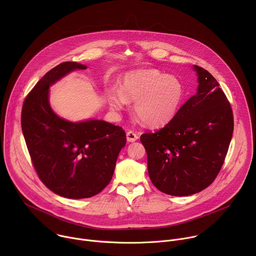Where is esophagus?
<instances>
[{
	"instance_id": "34e87169",
	"label": "esophagus",
	"mask_w": 256,
	"mask_h": 256,
	"mask_svg": "<svg viewBox=\"0 0 256 256\" xmlns=\"http://www.w3.org/2000/svg\"><path fill=\"white\" fill-rule=\"evenodd\" d=\"M138 138V136L136 134H134V132H126V140H128V142H136Z\"/></svg>"
}]
</instances>
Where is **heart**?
Instances as JSON below:
<instances>
[{
    "mask_svg": "<svg viewBox=\"0 0 256 256\" xmlns=\"http://www.w3.org/2000/svg\"><path fill=\"white\" fill-rule=\"evenodd\" d=\"M184 94V86L178 78L157 68H138L124 72L120 88H108L106 99L114 112L124 110L134 101L138 120L148 126L158 128L176 116Z\"/></svg>",
    "mask_w": 256,
    "mask_h": 256,
    "instance_id": "b5f03b06",
    "label": "heart"
}]
</instances>
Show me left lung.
I'll return each instance as SVG.
<instances>
[{
    "instance_id": "obj_1",
    "label": "left lung",
    "mask_w": 256,
    "mask_h": 256,
    "mask_svg": "<svg viewBox=\"0 0 256 256\" xmlns=\"http://www.w3.org/2000/svg\"><path fill=\"white\" fill-rule=\"evenodd\" d=\"M196 93L176 116L155 134L140 136L148 172L162 192L188 196L206 188L221 170L233 134V114L216 80L192 66Z\"/></svg>"
}]
</instances>
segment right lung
I'll use <instances>...</instances> for the list:
<instances>
[{
  "instance_id": "right-lung-1",
  "label": "right lung",
  "mask_w": 256,
  "mask_h": 256,
  "mask_svg": "<svg viewBox=\"0 0 256 256\" xmlns=\"http://www.w3.org/2000/svg\"><path fill=\"white\" fill-rule=\"evenodd\" d=\"M87 66L66 62L52 68L26 97L21 126L27 148L44 184L52 192L72 200L99 194L110 182L124 130L102 120L70 122L50 103V87Z\"/></svg>"
}]
</instances>
